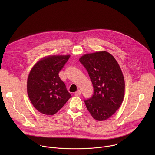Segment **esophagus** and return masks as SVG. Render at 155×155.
Here are the masks:
<instances>
[{
  "label": "esophagus",
  "instance_id": "34e87169",
  "mask_svg": "<svg viewBox=\"0 0 155 155\" xmlns=\"http://www.w3.org/2000/svg\"><path fill=\"white\" fill-rule=\"evenodd\" d=\"M81 94V91L80 90H77V91L75 93V96H80Z\"/></svg>",
  "mask_w": 155,
  "mask_h": 155
}]
</instances>
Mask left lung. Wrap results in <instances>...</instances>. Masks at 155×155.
Returning a JSON list of instances; mask_svg holds the SVG:
<instances>
[{
  "label": "left lung",
  "instance_id": "left-lung-1",
  "mask_svg": "<svg viewBox=\"0 0 155 155\" xmlns=\"http://www.w3.org/2000/svg\"><path fill=\"white\" fill-rule=\"evenodd\" d=\"M90 77L93 96L84 103L94 119L105 121L120 108L124 96V78L115 58L105 51L83 55L79 59Z\"/></svg>",
  "mask_w": 155,
  "mask_h": 155
}]
</instances>
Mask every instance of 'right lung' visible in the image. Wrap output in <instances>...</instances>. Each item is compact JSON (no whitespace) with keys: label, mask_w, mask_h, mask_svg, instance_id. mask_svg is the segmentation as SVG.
Returning a JSON list of instances; mask_svg holds the SVG:
<instances>
[{"label":"right lung","mask_w":155,"mask_h":155,"mask_svg":"<svg viewBox=\"0 0 155 155\" xmlns=\"http://www.w3.org/2000/svg\"><path fill=\"white\" fill-rule=\"evenodd\" d=\"M70 56L68 54L43 57L31 70L27 92L32 104L39 112L46 115H54L71 98V94L58 75Z\"/></svg>","instance_id":"obj_1"}]
</instances>
